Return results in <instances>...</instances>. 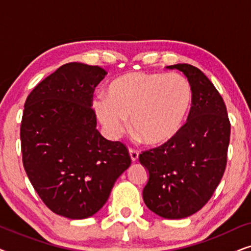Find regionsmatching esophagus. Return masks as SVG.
<instances>
[{
  "instance_id": "obj_1",
  "label": "esophagus",
  "mask_w": 251,
  "mask_h": 251,
  "mask_svg": "<svg viewBox=\"0 0 251 251\" xmlns=\"http://www.w3.org/2000/svg\"><path fill=\"white\" fill-rule=\"evenodd\" d=\"M129 154H130V157H131L132 162H135V161L138 160V156H139L138 151H136L135 149H129Z\"/></svg>"
}]
</instances>
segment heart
I'll use <instances>...</instances> for the list:
<instances>
[{"label":"heart","mask_w":251,"mask_h":251,"mask_svg":"<svg viewBox=\"0 0 251 251\" xmlns=\"http://www.w3.org/2000/svg\"><path fill=\"white\" fill-rule=\"evenodd\" d=\"M193 90L177 73L131 72L107 85L105 96L92 100L96 118L113 138L121 135L130 116V128L147 145L175 138L190 114Z\"/></svg>","instance_id":"obj_1"}]
</instances>
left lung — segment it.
<instances>
[{
    "instance_id": "1",
    "label": "left lung",
    "mask_w": 251,
    "mask_h": 251,
    "mask_svg": "<svg viewBox=\"0 0 251 251\" xmlns=\"http://www.w3.org/2000/svg\"><path fill=\"white\" fill-rule=\"evenodd\" d=\"M183 72L193 102L179 133L166 144L139 154L149 170L143 190L147 208L168 219L188 217L214 194L224 175L231 135L227 111L210 80L188 64L167 66Z\"/></svg>"
}]
</instances>
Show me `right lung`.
<instances>
[{"label": "right lung", "instance_id": "1", "mask_svg": "<svg viewBox=\"0 0 251 251\" xmlns=\"http://www.w3.org/2000/svg\"><path fill=\"white\" fill-rule=\"evenodd\" d=\"M106 74L99 66L65 64L33 89L24 106V168L44 204L66 218L95 215L131 164L125 144L96 129L92 98Z\"/></svg>", "mask_w": 251, "mask_h": 251}]
</instances>
